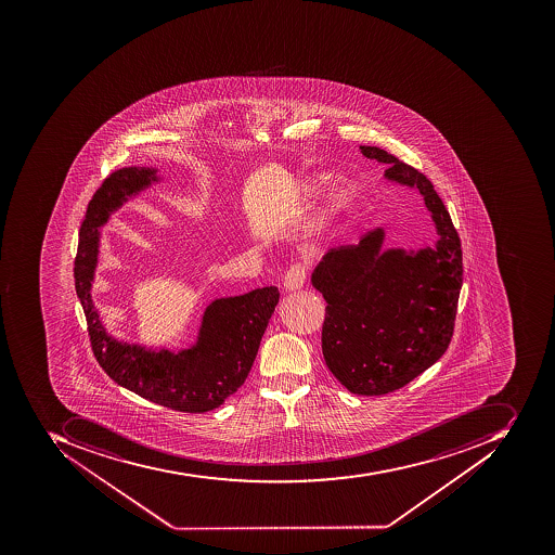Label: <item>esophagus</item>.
I'll list each match as a JSON object with an SVG mask.
<instances>
[{
  "mask_svg": "<svg viewBox=\"0 0 555 555\" xmlns=\"http://www.w3.org/2000/svg\"><path fill=\"white\" fill-rule=\"evenodd\" d=\"M307 270L304 264L295 263L288 268L287 273L283 276V288L285 291H297V288L302 287L304 282H306Z\"/></svg>",
  "mask_w": 555,
  "mask_h": 555,
  "instance_id": "1",
  "label": "esophagus"
}]
</instances>
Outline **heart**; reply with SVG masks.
<instances>
[{"label":"heart","instance_id":"1","mask_svg":"<svg viewBox=\"0 0 555 555\" xmlns=\"http://www.w3.org/2000/svg\"><path fill=\"white\" fill-rule=\"evenodd\" d=\"M327 181H330V175H319L314 180L307 183V190L315 195V193L321 192L326 186ZM357 185H353V183H345V185L339 186L338 192L333 197V202H331V209L335 210V212L350 209L353 202L357 201Z\"/></svg>","mask_w":555,"mask_h":555}]
</instances>
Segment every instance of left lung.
<instances>
[{
	"label": "left lung",
	"mask_w": 555,
	"mask_h": 555,
	"mask_svg": "<svg viewBox=\"0 0 555 555\" xmlns=\"http://www.w3.org/2000/svg\"><path fill=\"white\" fill-rule=\"evenodd\" d=\"M360 150L389 166L387 180L425 197L440 234L435 248L382 251L386 232L372 229L360 243L327 251L312 273L327 302V369L350 392L384 396L423 374L449 348L464 267L461 237L431 181L380 147Z\"/></svg>",
	"instance_id": "1"
}]
</instances>
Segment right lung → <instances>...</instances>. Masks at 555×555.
I'll return each instance as SVG.
<instances>
[{"label":"right lung","instance_id":"right-lung-1","mask_svg":"<svg viewBox=\"0 0 555 555\" xmlns=\"http://www.w3.org/2000/svg\"><path fill=\"white\" fill-rule=\"evenodd\" d=\"M157 181L154 168L117 169L103 180L88 204L79 229L75 287L91 350L105 374L141 398L180 413H207L224 404L248 377L261 336L279 304L276 287L217 299L205 309L197 343L189 350H146L117 341L106 333L91 300V282L99 263V228L127 198Z\"/></svg>","mask_w":555,"mask_h":555}]
</instances>
